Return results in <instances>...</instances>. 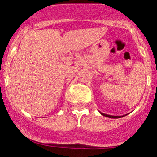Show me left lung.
Masks as SVG:
<instances>
[{
	"mask_svg": "<svg viewBox=\"0 0 157 157\" xmlns=\"http://www.w3.org/2000/svg\"><path fill=\"white\" fill-rule=\"evenodd\" d=\"M101 115H103V116H106V117H109V118H113V119H117V118H121V117H123V116H110V115H107V114H104V113H101Z\"/></svg>",
	"mask_w": 157,
	"mask_h": 157,
	"instance_id": "1",
	"label": "left lung"
}]
</instances>
